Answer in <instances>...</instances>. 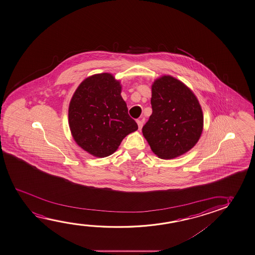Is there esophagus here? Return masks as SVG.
<instances>
[{
  "label": "esophagus",
  "instance_id": "1",
  "mask_svg": "<svg viewBox=\"0 0 255 255\" xmlns=\"http://www.w3.org/2000/svg\"><path fill=\"white\" fill-rule=\"evenodd\" d=\"M137 126H138V129L140 130L142 129V127H143V125H144V118H141L140 119H138L137 121Z\"/></svg>",
  "mask_w": 255,
  "mask_h": 255
}]
</instances>
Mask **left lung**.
<instances>
[{
	"mask_svg": "<svg viewBox=\"0 0 255 255\" xmlns=\"http://www.w3.org/2000/svg\"><path fill=\"white\" fill-rule=\"evenodd\" d=\"M152 113L142 132L152 152L172 159L191 150L203 129L202 107L196 95L171 75L157 78L151 85Z\"/></svg>",
	"mask_w": 255,
	"mask_h": 255,
	"instance_id": "obj_1",
	"label": "left lung"
}]
</instances>
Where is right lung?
<instances>
[{"instance_id": "1", "label": "right lung", "mask_w": 255, "mask_h": 255, "mask_svg": "<svg viewBox=\"0 0 255 255\" xmlns=\"http://www.w3.org/2000/svg\"><path fill=\"white\" fill-rule=\"evenodd\" d=\"M121 92L120 81L103 73L86 78L72 96L68 108L71 134L91 155L113 154L123 139L137 129Z\"/></svg>"}]
</instances>
